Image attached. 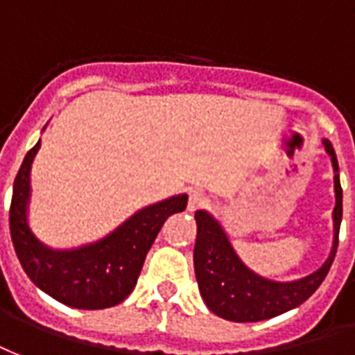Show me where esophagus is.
Wrapping results in <instances>:
<instances>
[{
  "instance_id": "34e87169",
  "label": "esophagus",
  "mask_w": 355,
  "mask_h": 355,
  "mask_svg": "<svg viewBox=\"0 0 355 355\" xmlns=\"http://www.w3.org/2000/svg\"><path fill=\"white\" fill-rule=\"evenodd\" d=\"M206 204H208V198L204 196V193H200V191H189V211H196V209L204 208Z\"/></svg>"
}]
</instances>
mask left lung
<instances>
[{"label": "left lung", "mask_w": 355, "mask_h": 355, "mask_svg": "<svg viewBox=\"0 0 355 355\" xmlns=\"http://www.w3.org/2000/svg\"><path fill=\"white\" fill-rule=\"evenodd\" d=\"M323 147L331 157L335 172V209H333V248L327 261L315 272L295 282L266 280L250 270L234 252L231 240L216 217L198 209L196 244L193 261L198 289L204 302L214 314L231 322H261L280 315L309 299L322 286L329 272L338 245V231L343 221V189L338 180V162L329 139Z\"/></svg>", "instance_id": "1"}]
</instances>
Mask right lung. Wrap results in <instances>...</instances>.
I'll return each instance as SVG.
<instances>
[{"instance_id":"1","label":"right lung","mask_w":355,"mask_h":355,"mask_svg":"<svg viewBox=\"0 0 355 355\" xmlns=\"http://www.w3.org/2000/svg\"><path fill=\"white\" fill-rule=\"evenodd\" d=\"M41 139L26 153L12 185L9 209L11 238L18 261L41 291L73 309L100 310L123 302L136 287L147 252L160 227L187 206V195L151 204L94 244L75 250H53L28 225L30 170Z\"/></svg>"}]
</instances>
